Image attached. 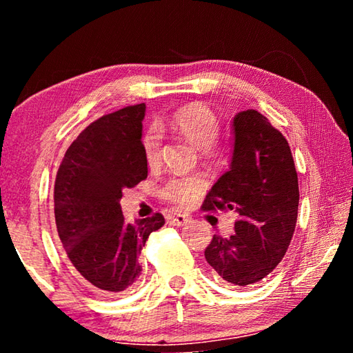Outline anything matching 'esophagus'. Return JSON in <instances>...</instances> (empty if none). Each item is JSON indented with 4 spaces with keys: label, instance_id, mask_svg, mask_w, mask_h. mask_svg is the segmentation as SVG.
Segmentation results:
<instances>
[{
    "label": "esophagus",
    "instance_id": "esophagus-1",
    "mask_svg": "<svg viewBox=\"0 0 353 353\" xmlns=\"http://www.w3.org/2000/svg\"><path fill=\"white\" fill-rule=\"evenodd\" d=\"M168 223H170L171 225L181 227V225H185L187 223H190V218L187 216V214H176V216H171V218L168 219Z\"/></svg>",
    "mask_w": 353,
    "mask_h": 353
}]
</instances>
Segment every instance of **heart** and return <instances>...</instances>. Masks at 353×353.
<instances>
[{
	"label": "heart",
	"instance_id": "obj_1",
	"mask_svg": "<svg viewBox=\"0 0 353 353\" xmlns=\"http://www.w3.org/2000/svg\"><path fill=\"white\" fill-rule=\"evenodd\" d=\"M162 126L183 137L201 149L207 160H216L223 155V146L216 140L219 132V119L210 105L204 103H190L179 107L168 117ZM160 146L162 130L159 126H149L141 135V151L149 170L160 166ZM207 188V179L202 174H188L174 177L165 185L162 196L168 204L179 210H185L194 204V201Z\"/></svg>",
	"mask_w": 353,
	"mask_h": 353
}]
</instances>
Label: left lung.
Masks as SVG:
<instances>
[{"label":"left lung","instance_id":"8db88e82","mask_svg":"<svg viewBox=\"0 0 353 353\" xmlns=\"http://www.w3.org/2000/svg\"><path fill=\"white\" fill-rule=\"evenodd\" d=\"M230 170L205 196L202 210L238 213L235 234L213 235L205 260L229 286L255 285L288 250L297 223L299 182L288 141L270 119L249 109L234 118Z\"/></svg>","mask_w":353,"mask_h":353}]
</instances>
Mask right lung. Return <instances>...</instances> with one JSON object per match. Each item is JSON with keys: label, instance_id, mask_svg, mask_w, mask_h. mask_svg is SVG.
<instances>
[{"label": "right lung", "instance_id": "right-lung-1", "mask_svg": "<svg viewBox=\"0 0 353 353\" xmlns=\"http://www.w3.org/2000/svg\"><path fill=\"white\" fill-rule=\"evenodd\" d=\"M145 104L128 105L82 130L59 166L54 216L71 270L104 294L126 291L140 276V254L165 224L162 213L124 221L119 199L148 177L141 151Z\"/></svg>", "mask_w": 353, "mask_h": 353}]
</instances>
